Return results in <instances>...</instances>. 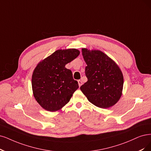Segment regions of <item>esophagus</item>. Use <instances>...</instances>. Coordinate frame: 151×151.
<instances>
[{
	"label": "esophagus",
	"mask_w": 151,
	"mask_h": 151,
	"mask_svg": "<svg viewBox=\"0 0 151 151\" xmlns=\"http://www.w3.org/2000/svg\"><path fill=\"white\" fill-rule=\"evenodd\" d=\"M78 85H79V86H81V85H82V81H81V80H79L78 81Z\"/></svg>",
	"instance_id": "obj_1"
}]
</instances>
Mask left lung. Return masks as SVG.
I'll return each mask as SVG.
<instances>
[{"mask_svg":"<svg viewBox=\"0 0 151 151\" xmlns=\"http://www.w3.org/2000/svg\"><path fill=\"white\" fill-rule=\"evenodd\" d=\"M81 50L87 65L85 74L88 81L80 90L96 106H113L119 100L123 89V75L119 66L100 50L85 48Z\"/></svg>","mask_w":151,"mask_h":151,"instance_id":"8db88e82","label":"left lung"}]
</instances>
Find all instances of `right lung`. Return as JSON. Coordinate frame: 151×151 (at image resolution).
Returning <instances> with one entry per match:
<instances>
[{"label": "right lung", "mask_w": 151, "mask_h": 151, "mask_svg": "<svg viewBox=\"0 0 151 151\" xmlns=\"http://www.w3.org/2000/svg\"><path fill=\"white\" fill-rule=\"evenodd\" d=\"M75 48L58 50L38 63L32 76L33 96L47 111L55 112L68 103L79 88L65 65L80 55Z\"/></svg>", "instance_id": "add662e5"}]
</instances>
